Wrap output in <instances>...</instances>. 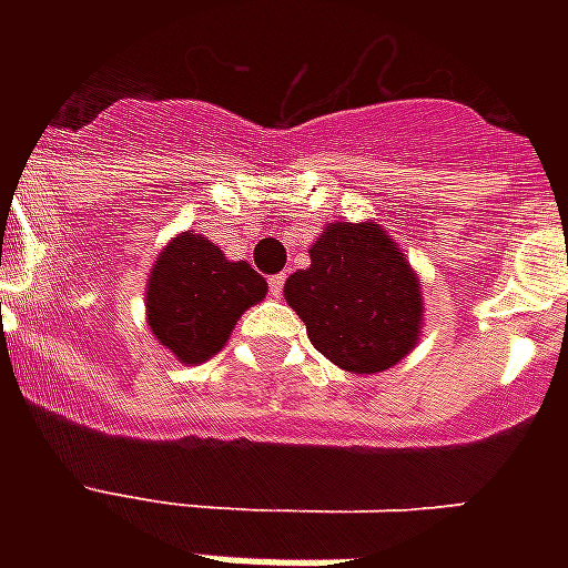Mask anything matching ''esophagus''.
Instances as JSON below:
<instances>
[{"mask_svg":"<svg viewBox=\"0 0 568 568\" xmlns=\"http://www.w3.org/2000/svg\"><path fill=\"white\" fill-rule=\"evenodd\" d=\"M267 285H271V294H274V297H283L285 274H274V276H271V280H267Z\"/></svg>","mask_w":568,"mask_h":568,"instance_id":"34e87169","label":"esophagus"}]
</instances>
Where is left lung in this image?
I'll use <instances>...</instances> for the list:
<instances>
[{
  "label": "left lung",
  "instance_id": "obj_1",
  "mask_svg": "<svg viewBox=\"0 0 568 568\" xmlns=\"http://www.w3.org/2000/svg\"><path fill=\"white\" fill-rule=\"evenodd\" d=\"M310 258L285 280V301L329 363L377 374L418 345L422 285L379 223H329Z\"/></svg>",
  "mask_w": 568,
  "mask_h": 568
}]
</instances>
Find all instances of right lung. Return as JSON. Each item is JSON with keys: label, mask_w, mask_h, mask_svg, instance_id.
I'll use <instances>...</instances> for the list:
<instances>
[{"label": "right lung", "mask_w": 568, "mask_h": 568, "mask_svg": "<svg viewBox=\"0 0 568 568\" xmlns=\"http://www.w3.org/2000/svg\"><path fill=\"white\" fill-rule=\"evenodd\" d=\"M267 294L265 276L230 262L212 241L182 232L146 280V324L180 363L200 365L226 345L235 321Z\"/></svg>", "instance_id": "obj_1"}]
</instances>
